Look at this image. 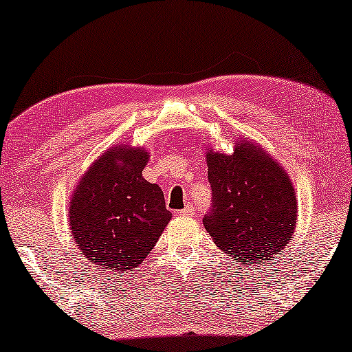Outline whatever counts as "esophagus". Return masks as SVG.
<instances>
[{
    "label": "esophagus",
    "mask_w": 352,
    "mask_h": 352,
    "mask_svg": "<svg viewBox=\"0 0 352 352\" xmlns=\"http://www.w3.org/2000/svg\"><path fill=\"white\" fill-rule=\"evenodd\" d=\"M194 212H196V208H194L191 204H190V206H186L185 208L180 210V212H178V214H182V217H192Z\"/></svg>",
    "instance_id": "obj_1"
}]
</instances>
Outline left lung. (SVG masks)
<instances>
[{
  "instance_id": "8db88e82",
  "label": "left lung",
  "mask_w": 352,
  "mask_h": 352,
  "mask_svg": "<svg viewBox=\"0 0 352 352\" xmlns=\"http://www.w3.org/2000/svg\"><path fill=\"white\" fill-rule=\"evenodd\" d=\"M212 206L204 226L237 262L265 261L292 239L296 192L283 167L256 144H237L232 155L207 153Z\"/></svg>"
}]
</instances>
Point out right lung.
Here are the masks:
<instances>
[{
	"label": "right lung",
	"mask_w": 352,
	"mask_h": 352,
	"mask_svg": "<svg viewBox=\"0 0 352 352\" xmlns=\"http://www.w3.org/2000/svg\"><path fill=\"white\" fill-rule=\"evenodd\" d=\"M144 148L113 146L88 169L69 206V224L83 256L112 272L138 267L172 214L164 194L142 177Z\"/></svg>",
	"instance_id": "add662e5"
}]
</instances>
